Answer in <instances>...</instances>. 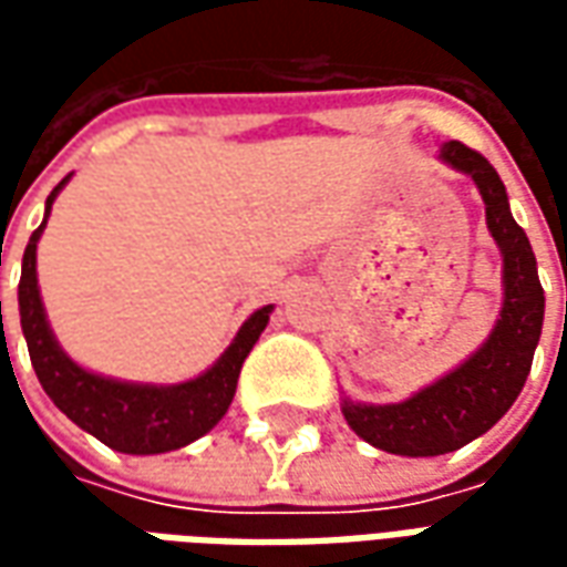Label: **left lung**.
<instances>
[{"label": "left lung", "instance_id": "8db88e82", "mask_svg": "<svg viewBox=\"0 0 567 567\" xmlns=\"http://www.w3.org/2000/svg\"><path fill=\"white\" fill-rule=\"evenodd\" d=\"M440 161L471 175L486 203L488 234L504 258V303L486 343L413 398L401 404H355L343 398V416L358 437L410 458L455 452L486 434L523 392L544 328L535 251L523 227L513 221L495 166L462 142H443Z\"/></svg>", "mask_w": 567, "mask_h": 567}]
</instances>
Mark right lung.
Here are the masks:
<instances>
[{"mask_svg":"<svg viewBox=\"0 0 567 567\" xmlns=\"http://www.w3.org/2000/svg\"><path fill=\"white\" fill-rule=\"evenodd\" d=\"M69 178L72 175H66L51 190V197L44 203V221L30 236L27 251H23V267H20V328L27 337L32 370L56 410L66 413L75 425L84 427L105 446L127 452V455L182 450L203 434H209L212 427L221 422L234 401L243 361L251 352V346L258 343L260 331L267 328L272 307H260L258 312H251L246 324L236 331L234 343L227 346L224 355L206 373H199L197 380L175 382V385L121 382L75 364L60 349L48 324L42 295H39V276H35V243L42 239L51 206Z\"/></svg>","mask_w":567,"mask_h":567,"instance_id":"1","label":"right lung"}]
</instances>
